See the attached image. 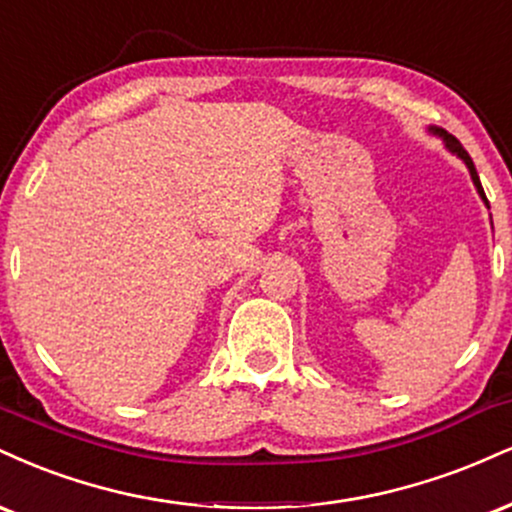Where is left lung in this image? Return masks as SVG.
Instances as JSON below:
<instances>
[{
  "instance_id": "8db88e82",
  "label": "left lung",
  "mask_w": 512,
  "mask_h": 512,
  "mask_svg": "<svg viewBox=\"0 0 512 512\" xmlns=\"http://www.w3.org/2000/svg\"><path fill=\"white\" fill-rule=\"evenodd\" d=\"M429 131H431V134L441 136V138H443V143H446V148L450 150V153H455V155H458V158H460L462 162H465V165H467V170H470V174H472V182H474V186H477L479 196H482L486 206H489V201H486V196H484L482 182H479V174H477V170H474V162H472V158H470V153H467V150L460 146V141H458V138H455V136H450L448 131L438 129V126H429Z\"/></svg>"
}]
</instances>
